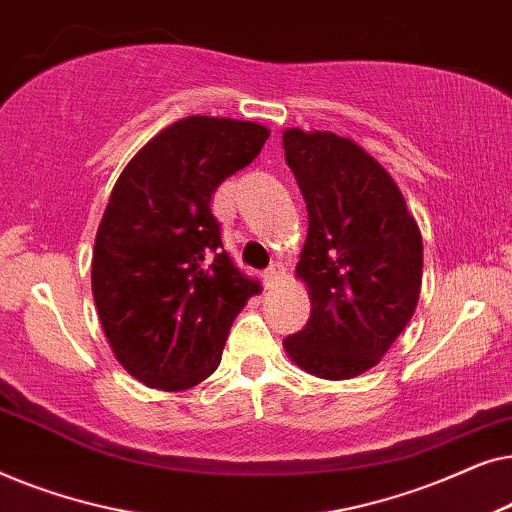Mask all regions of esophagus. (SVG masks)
<instances>
[{"instance_id":"esophagus-1","label":"esophagus","mask_w":512,"mask_h":512,"mask_svg":"<svg viewBox=\"0 0 512 512\" xmlns=\"http://www.w3.org/2000/svg\"><path fill=\"white\" fill-rule=\"evenodd\" d=\"M265 284L268 286H277L279 282H284L286 279V270H284V265L282 263H272L268 270H265Z\"/></svg>"}]
</instances>
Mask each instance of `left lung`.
Returning <instances> with one entry per match:
<instances>
[{"label": "left lung", "instance_id": "left-lung-1", "mask_svg": "<svg viewBox=\"0 0 512 512\" xmlns=\"http://www.w3.org/2000/svg\"><path fill=\"white\" fill-rule=\"evenodd\" d=\"M284 151L310 219L296 275L312 300L284 349L305 373L352 380L380 363L415 314L422 233L391 174L354 139L286 128Z\"/></svg>", "mask_w": 512, "mask_h": 512}]
</instances>
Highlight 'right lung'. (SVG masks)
I'll return each instance as SVG.
<instances>
[{"label": "right lung", "mask_w": 512, "mask_h": 512, "mask_svg": "<svg viewBox=\"0 0 512 512\" xmlns=\"http://www.w3.org/2000/svg\"><path fill=\"white\" fill-rule=\"evenodd\" d=\"M268 137L261 123L181 118L135 153L109 195L93 298L116 361L146 387L184 391L207 380L235 317L261 291L223 249L209 202Z\"/></svg>", "instance_id": "obj_1"}]
</instances>
